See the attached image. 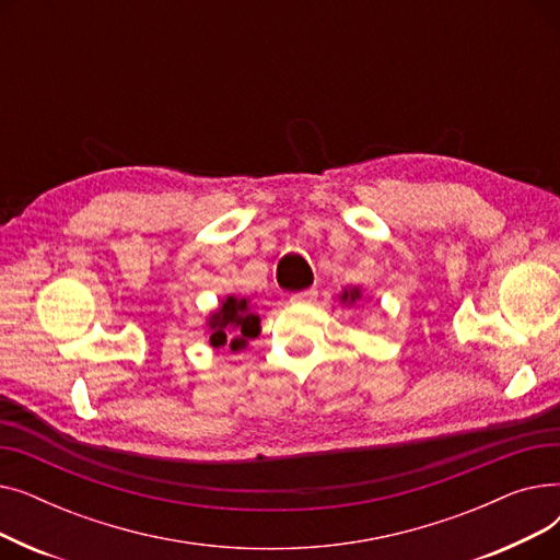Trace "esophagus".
I'll return each instance as SVG.
<instances>
[{
  "instance_id": "esophagus-1",
  "label": "esophagus",
  "mask_w": 560,
  "mask_h": 560,
  "mask_svg": "<svg viewBox=\"0 0 560 560\" xmlns=\"http://www.w3.org/2000/svg\"><path fill=\"white\" fill-rule=\"evenodd\" d=\"M315 298H317V290L315 288H306V290H300V292H292L290 302L292 304H311Z\"/></svg>"
}]
</instances>
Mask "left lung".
Masks as SVG:
<instances>
[{"instance_id": "1", "label": "left lung", "mask_w": 560, "mask_h": 560, "mask_svg": "<svg viewBox=\"0 0 560 560\" xmlns=\"http://www.w3.org/2000/svg\"><path fill=\"white\" fill-rule=\"evenodd\" d=\"M357 300H361V292H359V288H354V290H345L342 292V302H357Z\"/></svg>"}]
</instances>
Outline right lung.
<instances>
[{
    "mask_svg": "<svg viewBox=\"0 0 560 560\" xmlns=\"http://www.w3.org/2000/svg\"><path fill=\"white\" fill-rule=\"evenodd\" d=\"M211 345L222 347L229 340V331L235 334L231 340V349H241L249 338L258 336V315L249 313L247 300L226 298L222 308L211 317Z\"/></svg>",
    "mask_w": 560,
    "mask_h": 560,
    "instance_id": "obj_1",
    "label": "right lung"
}]
</instances>
